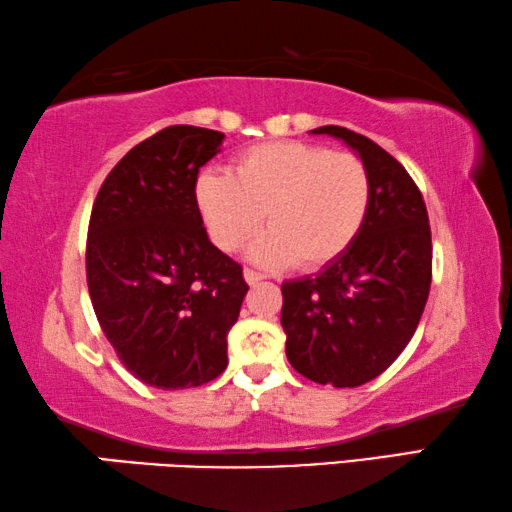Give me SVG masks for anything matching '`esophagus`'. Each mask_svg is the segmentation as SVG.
Masks as SVG:
<instances>
[{
    "mask_svg": "<svg viewBox=\"0 0 512 512\" xmlns=\"http://www.w3.org/2000/svg\"><path fill=\"white\" fill-rule=\"evenodd\" d=\"M243 278H246L248 285H257L259 280H264V275H262V273H257V271H253V269H246V271H243Z\"/></svg>",
    "mask_w": 512,
    "mask_h": 512,
    "instance_id": "34e87169",
    "label": "esophagus"
}]
</instances>
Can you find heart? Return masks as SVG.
<instances>
[{
    "label": "heart",
    "mask_w": 512,
    "mask_h": 512,
    "mask_svg": "<svg viewBox=\"0 0 512 512\" xmlns=\"http://www.w3.org/2000/svg\"><path fill=\"white\" fill-rule=\"evenodd\" d=\"M193 198L209 237L225 253L239 250L266 218L271 230L250 248L255 262L321 271L358 239L371 182L367 166L351 152L273 141L239 152L230 175L200 173Z\"/></svg>",
    "instance_id": "obj_1"
}]
</instances>
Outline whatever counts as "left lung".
Segmentation results:
<instances>
[{"label":"left lung","mask_w":512,"mask_h":512,"mask_svg":"<svg viewBox=\"0 0 512 512\" xmlns=\"http://www.w3.org/2000/svg\"><path fill=\"white\" fill-rule=\"evenodd\" d=\"M312 134L360 154L371 200L353 246L316 275L282 285L287 360L319 385L358 387L380 376L415 335L433 278V243L421 191L378 143L346 127Z\"/></svg>","instance_id":"left-lung-1"}]
</instances>
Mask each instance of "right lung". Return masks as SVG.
I'll list each match as a JSON object with an SVG mask.
<instances>
[{
    "instance_id": "right-lung-1",
    "label": "right lung",
    "mask_w": 512,
    "mask_h": 512,
    "mask_svg": "<svg viewBox=\"0 0 512 512\" xmlns=\"http://www.w3.org/2000/svg\"><path fill=\"white\" fill-rule=\"evenodd\" d=\"M221 132L173 125L129 150L97 193L86 241L93 310L120 362L157 389L200 387L227 367L248 285L207 237L193 198Z\"/></svg>"
}]
</instances>
